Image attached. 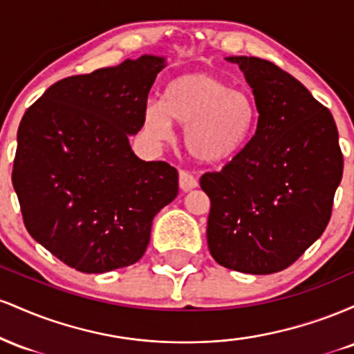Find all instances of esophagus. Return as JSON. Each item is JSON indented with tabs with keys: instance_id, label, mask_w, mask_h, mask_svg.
I'll return each instance as SVG.
<instances>
[{
	"instance_id": "obj_1",
	"label": "esophagus",
	"mask_w": 354,
	"mask_h": 354,
	"mask_svg": "<svg viewBox=\"0 0 354 354\" xmlns=\"http://www.w3.org/2000/svg\"><path fill=\"white\" fill-rule=\"evenodd\" d=\"M198 186V180L194 178V174H191L189 171H185V169H181L180 171V188L183 191H189L193 188H196Z\"/></svg>"
}]
</instances>
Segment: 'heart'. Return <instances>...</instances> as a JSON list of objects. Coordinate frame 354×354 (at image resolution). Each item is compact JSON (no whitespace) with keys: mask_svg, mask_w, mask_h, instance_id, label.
Returning <instances> with one entry per match:
<instances>
[{"mask_svg":"<svg viewBox=\"0 0 354 354\" xmlns=\"http://www.w3.org/2000/svg\"><path fill=\"white\" fill-rule=\"evenodd\" d=\"M256 108L241 89L209 73H189L168 84L165 101L145 106V131L154 140H168L171 121L186 126L188 153L203 163L233 160L253 131Z\"/></svg>","mask_w":354,"mask_h":354,"instance_id":"heart-1","label":"heart"}]
</instances>
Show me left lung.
<instances>
[{
    "mask_svg": "<svg viewBox=\"0 0 354 354\" xmlns=\"http://www.w3.org/2000/svg\"><path fill=\"white\" fill-rule=\"evenodd\" d=\"M253 89V136L221 171L205 173L208 248L214 261L250 274L278 273L318 239L343 176L330 109L271 61L230 56Z\"/></svg>",
    "mask_w": 354,
    "mask_h": 354,
    "instance_id": "left-lung-1",
    "label": "left lung"
}]
</instances>
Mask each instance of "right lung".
<instances>
[{"label": "right lung", "mask_w": 354, "mask_h": 354, "mask_svg": "<svg viewBox=\"0 0 354 354\" xmlns=\"http://www.w3.org/2000/svg\"><path fill=\"white\" fill-rule=\"evenodd\" d=\"M165 58L143 55L55 83L18 128L13 188L33 239L81 273H106L145 254L153 218L178 194V171L143 161L129 135Z\"/></svg>", "instance_id": "add662e5"}]
</instances>
